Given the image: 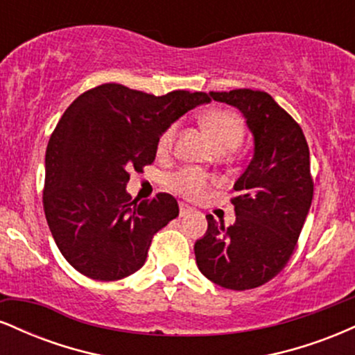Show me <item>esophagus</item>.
Returning a JSON list of instances; mask_svg holds the SVG:
<instances>
[{
	"mask_svg": "<svg viewBox=\"0 0 355 355\" xmlns=\"http://www.w3.org/2000/svg\"><path fill=\"white\" fill-rule=\"evenodd\" d=\"M191 214V209L189 205H185V203H182L180 205V217H189Z\"/></svg>",
	"mask_w": 355,
	"mask_h": 355,
	"instance_id": "34e87169",
	"label": "esophagus"
}]
</instances>
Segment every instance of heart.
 <instances>
[{"mask_svg":"<svg viewBox=\"0 0 355 355\" xmlns=\"http://www.w3.org/2000/svg\"><path fill=\"white\" fill-rule=\"evenodd\" d=\"M202 125L220 150H234L245 135V123L237 112L223 108H215L207 112L202 116ZM177 123L168 125L160 133L157 140V153L166 155L172 150L175 135H177ZM211 185V177L209 173L202 172L200 168H183L170 177V189L182 197L197 200L207 193Z\"/></svg>","mask_w":355,"mask_h":355,"instance_id":"1","label":"heart"}]
</instances>
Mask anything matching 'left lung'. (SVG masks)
Wrapping results in <instances>:
<instances>
[{
	"instance_id": "obj_1",
	"label": "left lung",
	"mask_w": 355,
	"mask_h": 355,
	"mask_svg": "<svg viewBox=\"0 0 355 355\" xmlns=\"http://www.w3.org/2000/svg\"><path fill=\"white\" fill-rule=\"evenodd\" d=\"M237 107L254 133L255 152L235 182L234 225L207 215L209 230L195 243L200 272L220 287L248 291L287 266L313 197L309 145L302 128L260 89L210 92Z\"/></svg>"
}]
</instances>
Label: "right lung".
<instances>
[{
  "instance_id": "obj_1",
  "label": "right lung",
  "mask_w": 355,
  "mask_h": 355,
  "mask_svg": "<svg viewBox=\"0 0 355 355\" xmlns=\"http://www.w3.org/2000/svg\"><path fill=\"white\" fill-rule=\"evenodd\" d=\"M207 101L203 92L155 96L103 83L67 108L46 146L43 209L60 252L80 274L107 282L144 266L153 235L178 217V203L164 191L132 200L130 172L152 165L160 133Z\"/></svg>"
}]
</instances>
